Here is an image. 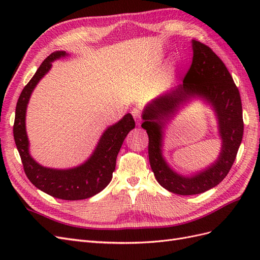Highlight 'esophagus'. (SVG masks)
I'll return each mask as SVG.
<instances>
[{"instance_id":"esophagus-1","label":"esophagus","mask_w":260,"mask_h":260,"mask_svg":"<svg viewBox=\"0 0 260 260\" xmlns=\"http://www.w3.org/2000/svg\"><path fill=\"white\" fill-rule=\"evenodd\" d=\"M131 114H132L133 118H135V119H136V121L140 122V120H141V113H140V111H139V109H138V108H135V109H132V112H131Z\"/></svg>"}]
</instances>
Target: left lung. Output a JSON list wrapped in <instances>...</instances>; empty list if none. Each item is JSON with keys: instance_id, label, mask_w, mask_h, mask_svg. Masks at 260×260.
<instances>
[{"instance_id": "left-lung-1", "label": "left lung", "mask_w": 260, "mask_h": 260, "mask_svg": "<svg viewBox=\"0 0 260 260\" xmlns=\"http://www.w3.org/2000/svg\"><path fill=\"white\" fill-rule=\"evenodd\" d=\"M192 65L183 83L148 102L141 124L148 136V158L157 182L178 195L201 194L221 182L237 157L244 130L240 92L229 70L207 45L192 40ZM192 99H201L213 109L222 146L209 167L182 175L164 158L163 140L167 125Z\"/></svg>"}]
</instances>
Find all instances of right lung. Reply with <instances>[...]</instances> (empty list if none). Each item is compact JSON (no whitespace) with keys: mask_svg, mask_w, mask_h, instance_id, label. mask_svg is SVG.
<instances>
[{"mask_svg":"<svg viewBox=\"0 0 260 260\" xmlns=\"http://www.w3.org/2000/svg\"><path fill=\"white\" fill-rule=\"evenodd\" d=\"M69 56L65 51L53 52L38 68L35 76L23 88L17 102L14 122V139L26 175L36 187L53 198L79 201L92 198L109 184L116 167V158L128 133L135 129L131 114L109 125L102 133L90 157L73 168L57 169L42 166L30 154V142L26 130V114L29 101L37 84L50 72L52 62Z\"/></svg>","mask_w":260,"mask_h":260,"instance_id":"add662e5","label":"right lung"}]
</instances>
